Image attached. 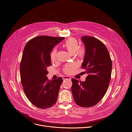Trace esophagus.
Listing matches in <instances>:
<instances>
[{
	"label": "esophagus",
	"instance_id": "obj_1",
	"mask_svg": "<svg viewBox=\"0 0 132 132\" xmlns=\"http://www.w3.org/2000/svg\"><path fill=\"white\" fill-rule=\"evenodd\" d=\"M71 78L69 77V76H63V80H66V79H68V80H70Z\"/></svg>",
	"mask_w": 132,
	"mask_h": 132
}]
</instances>
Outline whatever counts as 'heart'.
<instances>
[{
  "label": "heart",
  "mask_w": 132,
  "mask_h": 132,
  "mask_svg": "<svg viewBox=\"0 0 132 132\" xmlns=\"http://www.w3.org/2000/svg\"><path fill=\"white\" fill-rule=\"evenodd\" d=\"M63 46L71 54H74L78 59H82L85 54V50L83 47H78L79 44L77 41L73 38H69L63 43ZM56 50H53L51 54V59L52 61L56 59ZM74 68V66L72 64H67L64 68V71L67 73H70Z\"/></svg>",
  "instance_id": "heart-1"
}]
</instances>
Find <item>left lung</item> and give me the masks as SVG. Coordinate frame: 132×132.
I'll list each match as a JSON object with an SVG mask.
<instances>
[{
	"instance_id": "8db88e82",
	"label": "left lung",
	"mask_w": 132,
	"mask_h": 132,
	"mask_svg": "<svg viewBox=\"0 0 132 132\" xmlns=\"http://www.w3.org/2000/svg\"><path fill=\"white\" fill-rule=\"evenodd\" d=\"M81 41L85 47L82 68L88 76L85 81L72 78L71 92L79 106L89 108L97 104L104 97L111 79L112 61L108 49L94 37L84 36Z\"/></svg>"
}]
</instances>
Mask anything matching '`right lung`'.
Instances as JSON below:
<instances>
[{"mask_svg":"<svg viewBox=\"0 0 132 132\" xmlns=\"http://www.w3.org/2000/svg\"><path fill=\"white\" fill-rule=\"evenodd\" d=\"M64 37L41 35L26 44L20 66L23 90L29 100L40 109L52 107L57 101L62 77L50 81L46 75L51 65L50 53Z\"/></svg>","mask_w":132,"mask_h":132,"instance_id":"add662e5","label":"right lung"}]
</instances>
